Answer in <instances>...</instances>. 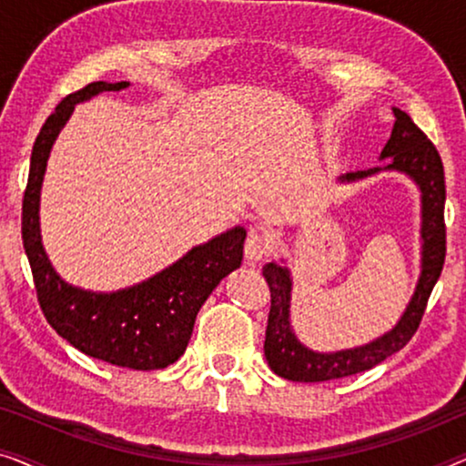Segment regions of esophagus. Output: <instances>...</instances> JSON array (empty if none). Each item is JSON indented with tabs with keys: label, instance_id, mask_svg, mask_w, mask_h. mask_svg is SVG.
I'll return each instance as SVG.
<instances>
[{
	"label": "esophagus",
	"instance_id": "34e87169",
	"mask_svg": "<svg viewBox=\"0 0 466 466\" xmlns=\"http://www.w3.org/2000/svg\"><path fill=\"white\" fill-rule=\"evenodd\" d=\"M269 252H271V244H269V239H267V235L250 228V231H248L246 244H244V254H246L248 263H258V260L269 257Z\"/></svg>",
	"mask_w": 466,
	"mask_h": 466
}]
</instances>
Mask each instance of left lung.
<instances>
[{"label":"left lung","instance_id":"obj_1","mask_svg":"<svg viewBox=\"0 0 466 466\" xmlns=\"http://www.w3.org/2000/svg\"><path fill=\"white\" fill-rule=\"evenodd\" d=\"M394 127L380 161V167L350 171L337 177L339 184H352L371 177L381 171H399L416 182L422 203V265L416 290L407 303L403 316L388 333L375 337L365 346L337 350V352H316L297 339L290 324V269L279 263H267L263 276L271 290V309L265 333V359L271 371L290 381H329L367 371L386 360L388 356L407 346L422 320L432 289L441 276L445 260V176L443 163L431 139L418 129L416 123L403 110L392 107Z\"/></svg>","mask_w":466,"mask_h":466}]
</instances>
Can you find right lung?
<instances>
[{
  "instance_id": "right-lung-1",
  "label": "right lung",
  "mask_w": 466,
  "mask_h": 466,
  "mask_svg": "<svg viewBox=\"0 0 466 466\" xmlns=\"http://www.w3.org/2000/svg\"><path fill=\"white\" fill-rule=\"evenodd\" d=\"M129 82H91L67 95L44 123L34 144L23 199V246L27 252L37 301L50 327L93 359L136 371H155L176 362L188 346L195 318L222 278L244 258L246 228L233 227L199 244L174 265L114 292H93L67 284L42 244L40 190L55 139L76 104L106 91H123Z\"/></svg>"
}]
</instances>
